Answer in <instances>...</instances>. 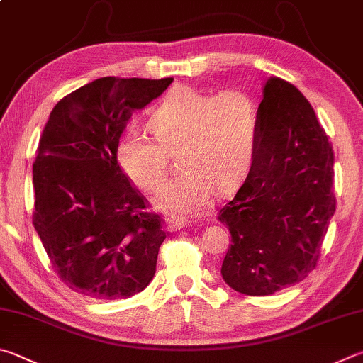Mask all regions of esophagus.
<instances>
[{
    "label": "esophagus",
    "mask_w": 363,
    "mask_h": 363,
    "mask_svg": "<svg viewBox=\"0 0 363 363\" xmlns=\"http://www.w3.org/2000/svg\"><path fill=\"white\" fill-rule=\"evenodd\" d=\"M185 221L183 220H178V218H167L165 220V228H167V231L174 233V231H180L182 228H185Z\"/></svg>",
    "instance_id": "34e87169"
}]
</instances>
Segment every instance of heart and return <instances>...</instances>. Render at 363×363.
Instances as JSON below:
<instances>
[{"label": "heart", "instance_id": "1", "mask_svg": "<svg viewBox=\"0 0 363 363\" xmlns=\"http://www.w3.org/2000/svg\"><path fill=\"white\" fill-rule=\"evenodd\" d=\"M151 140L130 133L119 140L116 161L124 175L143 191H156L167 174V152L178 147L183 172L159 189L152 204L174 217L204 213L213 191L239 186L257 151L258 110L240 91L217 95L178 86L159 100L148 118Z\"/></svg>", "mask_w": 363, "mask_h": 363}]
</instances>
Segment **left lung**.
Here are the masks:
<instances>
[{
	"mask_svg": "<svg viewBox=\"0 0 363 363\" xmlns=\"http://www.w3.org/2000/svg\"><path fill=\"white\" fill-rule=\"evenodd\" d=\"M333 174L332 145L313 106L294 84L268 79L250 172L218 215L231 234L221 264L231 289L272 295L315 268L336 207Z\"/></svg>",
	"mask_w": 363,
	"mask_h": 363,
	"instance_id": "8db88e82",
	"label": "left lung"
}]
</instances>
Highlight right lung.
<instances>
[{"instance_id": "right-lung-1", "label": "right lung", "mask_w": 363, "mask_h": 363, "mask_svg": "<svg viewBox=\"0 0 363 363\" xmlns=\"http://www.w3.org/2000/svg\"><path fill=\"white\" fill-rule=\"evenodd\" d=\"M174 81L100 78L63 97L33 164V225L55 272L95 300L148 287L165 233L116 161L132 114Z\"/></svg>"}]
</instances>
